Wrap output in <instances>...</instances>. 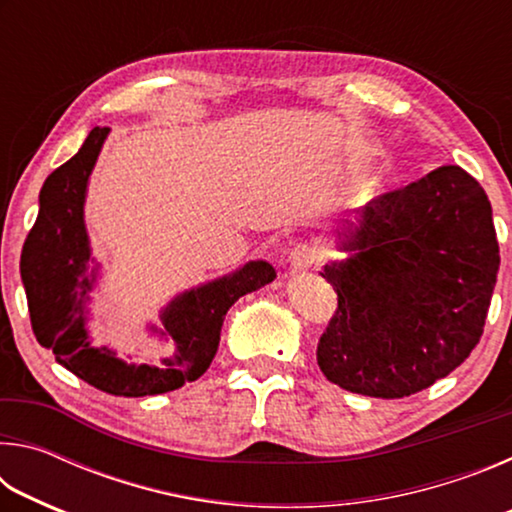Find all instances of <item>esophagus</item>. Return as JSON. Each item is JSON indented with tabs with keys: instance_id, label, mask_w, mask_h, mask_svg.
Instances as JSON below:
<instances>
[{
	"instance_id": "34e87169",
	"label": "esophagus",
	"mask_w": 512,
	"mask_h": 512,
	"mask_svg": "<svg viewBox=\"0 0 512 512\" xmlns=\"http://www.w3.org/2000/svg\"><path fill=\"white\" fill-rule=\"evenodd\" d=\"M320 259H323V253H320L318 246L298 244L289 255V268H291V273H305L307 268L318 264Z\"/></svg>"
}]
</instances>
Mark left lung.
<instances>
[{
    "label": "left lung",
    "instance_id": "8db88e82",
    "mask_svg": "<svg viewBox=\"0 0 512 512\" xmlns=\"http://www.w3.org/2000/svg\"><path fill=\"white\" fill-rule=\"evenodd\" d=\"M339 248L350 257L320 273L339 296L316 350L329 381L397 400L470 357L499 271L492 207L470 173L447 164L372 198Z\"/></svg>",
    "mask_w": 512,
    "mask_h": 512
}]
</instances>
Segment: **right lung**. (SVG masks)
<instances>
[{
	"mask_svg": "<svg viewBox=\"0 0 512 512\" xmlns=\"http://www.w3.org/2000/svg\"><path fill=\"white\" fill-rule=\"evenodd\" d=\"M108 133V126L92 128L79 153L49 173L40 189L38 219L24 241L20 273L33 334L42 348L56 354L60 366L110 395H160L196 381L210 368L228 309L241 296L273 282L275 268L257 259L173 298L160 314L162 329L151 327L173 343V354L162 359V366L126 363L108 345L94 348L85 316L97 268L88 271L92 250L83 205Z\"/></svg>",
	"mask_w": 512,
	"mask_h": 512,
	"instance_id": "right-lung-1",
	"label": "right lung"
}]
</instances>
